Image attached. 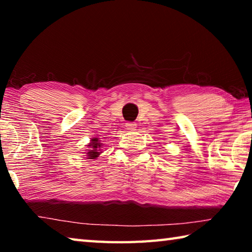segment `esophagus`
<instances>
[{
    "instance_id": "1",
    "label": "esophagus",
    "mask_w": 252,
    "mask_h": 252,
    "mask_svg": "<svg viewBox=\"0 0 252 252\" xmlns=\"http://www.w3.org/2000/svg\"><path fill=\"white\" fill-rule=\"evenodd\" d=\"M126 126L129 130H133V129H135V127H136V123L135 122H126Z\"/></svg>"
}]
</instances>
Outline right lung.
Wrapping results in <instances>:
<instances>
[{
	"mask_svg": "<svg viewBox=\"0 0 252 252\" xmlns=\"http://www.w3.org/2000/svg\"><path fill=\"white\" fill-rule=\"evenodd\" d=\"M101 146H102V143H100L99 139L93 138L91 140V143L89 144V147H90V150L87 152L88 159H95V158L99 157V155L101 153L100 152Z\"/></svg>",
	"mask_w": 252,
	"mask_h": 252,
	"instance_id": "1",
	"label": "right lung"
}]
</instances>
